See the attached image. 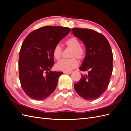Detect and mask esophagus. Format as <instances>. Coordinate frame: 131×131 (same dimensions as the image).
<instances>
[{
	"label": "esophagus",
	"instance_id": "obj_1",
	"mask_svg": "<svg viewBox=\"0 0 131 131\" xmlns=\"http://www.w3.org/2000/svg\"><path fill=\"white\" fill-rule=\"evenodd\" d=\"M72 71H68V72H63V73H64V74H71L72 73Z\"/></svg>",
	"mask_w": 131,
	"mask_h": 131
}]
</instances>
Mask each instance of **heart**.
I'll use <instances>...</instances> for the list:
<instances>
[{
    "instance_id": "1",
    "label": "heart",
    "mask_w": 131,
    "mask_h": 131,
    "mask_svg": "<svg viewBox=\"0 0 131 131\" xmlns=\"http://www.w3.org/2000/svg\"><path fill=\"white\" fill-rule=\"evenodd\" d=\"M65 44L68 48L71 49L69 57L70 58L62 59L56 64V68L59 70L68 72L77 68L79 66V62L76 58L82 60L85 57V50L81 46V43L75 37H72L65 42ZM62 49L59 44L54 46L52 50L53 58L58 60L62 56Z\"/></svg>"
}]
</instances>
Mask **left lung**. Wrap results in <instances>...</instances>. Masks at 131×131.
I'll list each match as a JSON object with an SVG mask.
<instances>
[{
    "label": "left lung",
    "instance_id": "obj_1",
    "mask_svg": "<svg viewBox=\"0 0 131 131\" xmlns=\"http://www.w3.org/2000/svg\"><path fill=\"white\" fill-rule=\"evenodd\" d=\"M72 33L84 42L86 56L80 69L88 71L74 84L77 93L86 100H94L104 93L113 72V55L103 35L92 29L73 28Z\"/></svg>",
    "mask_w": 131,
    "mask_h": 131
}]
</instances>
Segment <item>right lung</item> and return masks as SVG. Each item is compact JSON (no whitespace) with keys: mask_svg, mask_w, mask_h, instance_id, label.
Instances as JSON below:
<instances>
[{"mask_svg":"<svg viewBox=\"0 0 131 131\" xmlns=\"http://www.w3.org/2000/svg\"><path fill=\"white\" fill-rule=\"evenodd\" d=\"M70 30L68 27H42L23 41L19 54V78L23 90L31 99L45 100L56 89L63 72L50 71L54 64L52 50Z\"/></svg>","mask_w":131,"mask_h":131,"instance_id":"1","label":"right lung"}]
</instances>
